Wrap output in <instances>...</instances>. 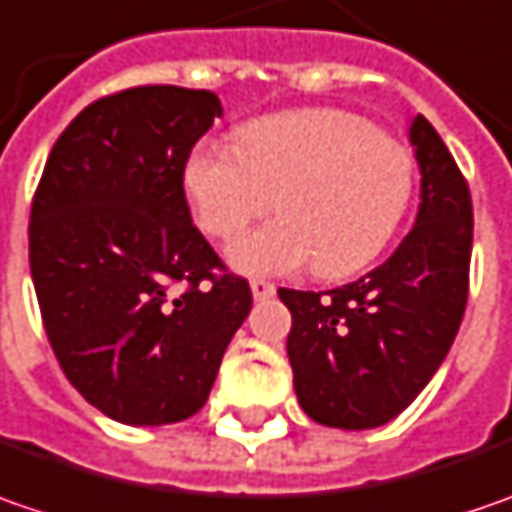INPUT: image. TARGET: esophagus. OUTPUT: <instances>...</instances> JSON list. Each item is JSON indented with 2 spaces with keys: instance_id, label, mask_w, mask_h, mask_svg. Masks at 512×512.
Returning <instances> with one entry per match:
<instances>
[{
  "instance_id": "obj_1",
  "label": "esophagus",
  "mask_w": 512,
  "mask_h": 512,
  "mask_svg": "<svg viewBox=\"0 0 512 512\" xmlns=\"http://www.w3.org/2000/svg\"><path fill=\"white\" fill-rule=\"evenodd\" d=\"M252 295H255V300L275 298V283H269V280H252Z\"/></svg>"
}]
</instances>
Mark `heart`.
<instances>
[{"label": "heart", "instance_id": "heart-1", "mask_svg": "<svg viewBox=\"0 0 512 512\" xmlns=\"http://www.w3.org/2000/svg\"><path fill=\"white\" fill-rule=\"evenodd\" d=\"M415 183L410 148L341 108H295L249 120L234 145H194L183 189L203 232L232 243L269 209L280 217L229 252L246 275L312 263L326 280L361 272L404 220Z\"/></svg>", "mask_w": 512, "mask_h": 512}]
</instances>
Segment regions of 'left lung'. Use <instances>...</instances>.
<instances>
[{"label":"left lung","mask_w":512,"mask_h":512,"mask_svg":"<svg viewBox=\"0 0 512 512\" xmlns=\"http://www.w3.org/2000/svg\"><path fill=\"white\" fill-rule=\"evenodd\" d=\"M421 168L412 232L369 275L329 292L280 289L303 412L323 427L392 421L447 358L470 289L473 200L450 148L421 114L410 125Z\"/></svg>","instance_id":"8db88e82"}]
</instances>
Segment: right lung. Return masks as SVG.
Returning <instances> with one entry per match:
<instances>
[{
	"instance_id": "add662e5",
	"label": "right lung",
	"mask_w": 512,
	"mask_h": 512,
	"mask_svg": "<svg viewBox=\"0 0 512 512\" xmlns=\"http://www.w3.org/2000/svg\"><path fill=\"white\" fill-rule=\"evenodd\" d=\"M223 108L140 85L82 108L31 206V278L65 378L108 418L160 427L200 410L252 309L191 223L183 166Z\"/></svg>"
}]
</instances>
